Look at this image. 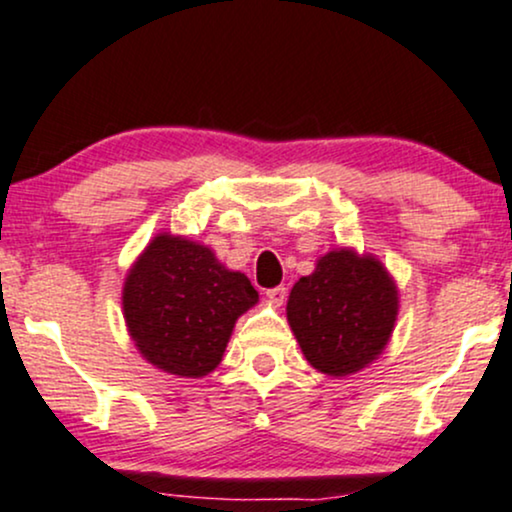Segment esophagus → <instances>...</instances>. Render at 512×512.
I'll return each mask as SVG.
<instances>
[{
    "label": "esophagus",
    "instance_id": "34e87169",
    "mask_svg": "<svg viewBox=\"0 0 512 512\" xmlns=\"http://www.w3.org/2000/svg\"><path fill=\"white\" fill-rule=\"evenodd\" d=\"M266 297L270 299V302H273L275 306H282L285 304V299H287V290L282 285H278V287H270V290H266Z\"/></svg>",
    "mask_w": 512,
    "mask_h": 512
}]
</instances>
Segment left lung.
<instances>
[{"label": "left lung", "mask_w": 512, "mask_h": 512, "mask_svg": "<svg viewBox=\"0 0 512 512\" xmlns=\"http://www.w3.org/2000/svg\"><path fill=\"white\" fill-rule=\"evenodd\" d=\"M398 318V287L374 256L335 249L294 282L287 321L306 362L321 374L362 371L386 350Z\"/></svg>", "instance_id": "8db88e82"}]
</instances>
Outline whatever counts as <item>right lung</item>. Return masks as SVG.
Returning a JSON list of instances; mask_svg holds the SVG:
<instances>
[{"label": "right lung", "mask_w": 512, "mask_h": 512, "mask_svg": "<svg viewBox=\"0 0 512 512\" xmlns=\"http://www.w3.org/2000/svg\"><path fill=\"white\" fill-rule=\"evenodd\" d=\"M258 302L239 270L208 246L158 234L124 280L122 306L143 359L167 374L201 378L222 362L237 318Z\"/></svg>", "instance_id": "right-lung-1"}]
</instances>
